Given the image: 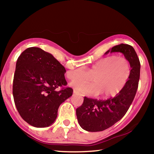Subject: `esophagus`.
<instances>
[{"label": "esophagus", "instance_id": "esophagus-1", "mask_svg": "<svg viewBox=\"0 0 154 154\" xmlns=\"http://www.w3.org/2000/svg\"><path fill=\"white\" fill-rule=\"evenodd\" d=\"M73 93L74 94H77V95H81V93L77 91L76 89H73Z\"/></svg>", "mask_w": 154, "mask_h": 154}]
</instances>
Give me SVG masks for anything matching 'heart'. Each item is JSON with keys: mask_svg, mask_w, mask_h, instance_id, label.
Instances as JSON below:
<instances>
[{"mask_svg": "<svg viewBox=\"0 0 154 154\" xmlns=\"http://www.w3.org/2000/svg\"><path fill=\"white\" fill-rule=\"evenodd\" d=\"M131 67L130 62L123 57L108 56L99 59L85 70L79 67L67 72L69 80L75 81L70 85L86 95H97L107 98L116 96L127 85L130 79ZM92 77L91 84L81 82ZM80 80V82H78Z\"/></svg>", "mask_w": 154, "mask_h": 154, "instance_id": "heart-1", "label": "heart"}]
</instances>
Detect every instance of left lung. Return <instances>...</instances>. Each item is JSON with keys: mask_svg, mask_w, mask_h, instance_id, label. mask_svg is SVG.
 Returning <instances> with one entry per match:
<instances>
[{"mask_svg": "<svg viewBox=\"0 0 154 154\" xmlns=\"http://www.w3.org/2000/svg\"><path fill=\"white\" fill-rule=\"evenodd\" d=\"M120 52L130 62L131 73L127 85L114 97L106 100L85 97L83 103L77 108L76 115L80 126L86 131H103L113 125L125 116L136 94L140 76V62L134 47L119 44L105 54Z\"/></svg>", "mask_w": 154, "mask_h": 154, "instance_id": "1", "label": "left lung"}]
</instances>
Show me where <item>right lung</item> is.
Masks as SVG:
<instances>
[{"instance_id": "add662e5", "label": "right lung", "mask_w": 154, "mask_h": 154, "mask_svg": "<svg viewBox=\"0 0 154 154\" xmlns=\"http://www.w3.org/2000/svg\"><path fill=\"white\" fill-rule=\"evenodd\" d=\"M65 67L51 54L29 47L16 63L13 94L21 117L32 126L45 128L55 121L59 105L73 90L65 87ZM62 89L59 91L56 88Z\"/></svg>"}]
</instances>
